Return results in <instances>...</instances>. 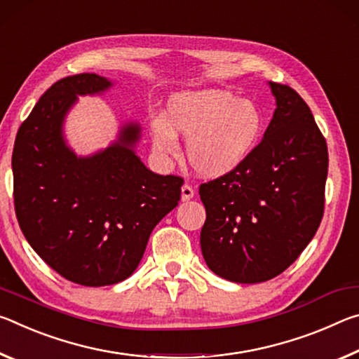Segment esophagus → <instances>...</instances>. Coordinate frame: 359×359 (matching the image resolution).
I'll list each match as a JSON object with an SVG mask.
<instances>
[{
  "label": "esophagus",
  "instance_id": "1",
  "mask_svg": "<svg viewBox=\"0 0 359 359\" xmlns=\"http://www.w3.org/2000/svg\"><path fill=\"white\" fill-rule=\"evenodd\" d=\"M192 197H194V189H192V186H189V184H184L183 187H181V201H183V202H187V201H191Z\"/></svg>",
  "mask_w": 359,
  "mask_h": 359
}]
</instances>
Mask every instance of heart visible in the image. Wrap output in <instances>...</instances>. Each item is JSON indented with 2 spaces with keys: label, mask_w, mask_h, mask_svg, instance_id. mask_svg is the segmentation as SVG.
I'll return each mask as SVG.
<instances>
[{
  "label": "heart",
  "mask_w": 359,
  "mask_h": 359,
  "mask_svg": "<svg viewBox=\"0 0 359 359\" xmlns=\"http://www.w3.org/2000/svg\"><path fill=\"white\" fill-rule=\"evenodd\" d=\"M266 117L248 98L221 89L184 90L168 100L167 114L149 117L152 148L178 154V135L187 137L186 158L202 178H222L248 158L262 138Z\"/></svg>",
  "instance_id": "obj_1"
}]
</instances>
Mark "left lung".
<instances>
[{
  "label": "left lung",
  "mask_w": 359,
  "mask_h": 359,
  "mask_svg": "<svg viewBox=\"0 0 359 359\" xmlns=\"http://www.w3.org/2000/svg\"><path fill=\"white\" fill-rule=\"evenodd\" d=\"M275 111L261 143L232 173L201 186V232L211 272L261 283L294 262L318 231L325 207L327 146L307 103L267 82Z\"/></svg>",
  "instance_id": "8db88e82"
}]
</instances>
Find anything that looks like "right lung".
I'll return each instance as SVG.
<instances>
[{
	"mask_svg": "<svg viewBox=\"0 0 359 359\" xmlns=\"http://www.w3.org/2000/svg\"><path fill=\"white\" fill-rule=\"evenodd\" d=\"M114 82L68 76L39 98L17 132L13 152L15 215L27 242L57 273L82 286L130 277L149 235L180 202L183 180L141 162V126L121 124L107 148L78 156L65 121L78 97L103 95Z\"/></svg>",
	"mask_w": 359,
	"mask_h": 359,
	"instance_id": "obj_1",
	"label": "right lung"
}]
</instances>
